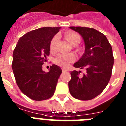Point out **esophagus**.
Masks as SVG:
<instances>
[{"mask_svg": "<svg viewBox=\"0 0 126 126\" xmlns=\"http://www.w3.org/2000/svg\"><path fill=\"white\" fill-rule=\"evenodd\" d=\"M68 71V70H67V69H65V68H63V69H62V71H63V72H66V71Z\"/></svg>", "mask_w": 126, "mask_h": 126, "instance_id": "esophagus-1", "label": "esophagus"}]
</instances>
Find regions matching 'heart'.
<instances>
[{
  "instance_id": "b5f03b06",
  "label": "heart",
  "mask_w": 126,
  "mask_h": 126,
  "mask_svg": "<svg viewBox=\"0 0 126 126\" xmlns=\"http://www.w3.org/2000/svg\"><path fill=\"white\" fill-rule=\"evenodd\" d=\"M65 37L70 43L73 46H76L79 44L80 42V36L78 33L74 32V31H68L65 34ZM58 40V36H53L51 39L49 47L51 51H54L56 47V43ZM75 55L73 53H59L55 57L54 61L57 65L61 66V67H67L69 65V63L75 61Z\"/></svg>"
}]
</instances>
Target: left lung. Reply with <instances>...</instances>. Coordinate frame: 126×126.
Here are the masks:
<instances>
[{"label": "left lung", "mask_w": 126, "mask_h": 126, "mask_svg": "<svg viewBox=\"0 0 126 126\" xmlns=\"http://www.w3.org/2000/svg\"><path fill=\"white\" fill-rule=\"evenodd\" d=\"M70 28L79 32L85 43V52L74 67L85 69L86 73L80 76L81 71L71 72L69 91L75 99L91 100L105 90L110 79L114 65L112 46L107 37L95 29L84 27Z\"/></svg>", "instance_id": "left-lung-1"}]
</instances>
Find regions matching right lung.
<instances>
[{
	"instance_id": "add662e5",
	"label": "right lung",
	"mask_w": 126,
	"mask_h": 126,
	"mask_svg": "<svg viewBox=\"0 0 126 126\" xmlns=\"http://www.w3.org/2000/svg\"><path fill=\"white\" fill-rule=\"evenodd\" d=\"M61 27H42L24 34L13 51L12 67L20 90L29 98L42 101L51 97L55 92L61 68L52 65L48 73L42 65L49 55V44Z\"/></svg>"
}]
</instances>
